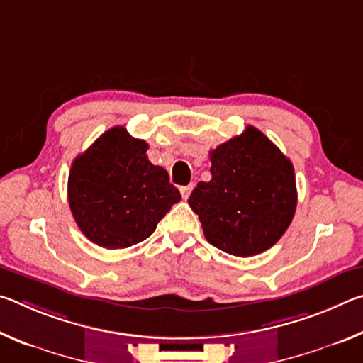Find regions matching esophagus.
Masks as SVG:
<instances>
[{
    "label": "esophagus",
    "mask_w": 363,
    "mask_h": 363,
    "mask_svg": "<svg viewBox=\"0 0 363 363\" xmlns=\"http://www.w3.org/2000/svg\"><path fill=\"white\" fill-rule=\"evenodd\" d=\"M192 189H194V184H189V186L181 187V195H182L184 200L189 199V195H190V192H192Z\"/></svg>",
    "instance_id": "1"
}]
</instances>
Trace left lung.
<instances>
[{
    "mask_svg": "<svg viewBox=\"0 0 363 363\" xmlns=\"http://www.w3.org/2000/svg\"><path fill=\"white\" fill-rule=\"evenodd\" d=\"M211 179L199 182L189 205L205 238L225 253L248 257L280 240L296 211L294 168L272 140L247 126L210 152Z\"/></svg>",
    "mask_w": 363,
    "mask_h": 363,
    "instance_id": "8db88e82",
    "label": "left lung"
}]
</instances>
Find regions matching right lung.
<instances>
[{"label": "right lung", "mask_w": 363, "mask_h": 363, "mask_svg": "<svg viewBox=\"0 0 363 363\" xmlns=\"http://www.w3.org/2000/svg\"><path fill=\"white\" fill-rule=\"evenodd\" d=\"M149 144L115 126L73 160L69 203L91 242L118 250L145 240L181 194L167 169L149 162Z\"/></svg>", "instance_id": "add662e5"}]
</instances>
